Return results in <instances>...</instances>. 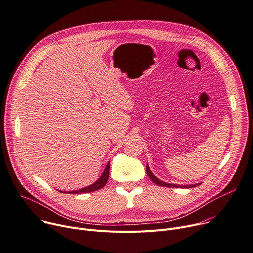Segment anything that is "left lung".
Here are the masks:
<instances>
[{"label": "left lung", "instance_id": "8db88e82", "mask_svg": "<svg viewBox=\"0 0 253 253\" xmlns=\"http://www.w3.org/2000/svg\"><path fill=\"white\" fill-rule=\"evenodd\" d=\"M147 174L148 176L150 177V179L157 185L159 186H163V187H169V188H192V187H197L199 185H201V183H198V184H192V185H176V184H170V183H166L162 180H160L159 178H157L153 172L150 170V167L149 165L147 164Z\"/></svg>", "mask_w": 253, "mask_h": 253}]
</instances>
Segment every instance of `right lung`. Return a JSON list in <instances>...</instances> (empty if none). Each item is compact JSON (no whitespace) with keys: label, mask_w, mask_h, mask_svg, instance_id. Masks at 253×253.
<instances>
[{"label":"right lung","mask_w":253,"mask_h":253,"mask_svg":"<svg viewBox=\"0 0 253 253\" xmlns=\"http://www.w3.org/2000/svg\"><path fill=\"white\" fill-rule=\"evenodd\" d=\"M109 167H110V163L108 162L105 169L103 171V173L101 174V176L99 177L98 180H96L93 184L85 187V188H81V189H78V190H74V191H59V192H62V193H67V194H81V193H89V192H93V191H96V190H99L101 188L104 187V185L106 184L107 180H108V177H109Z\"/></svg>","instance_id":"add662e5"}]
</instances>
